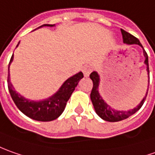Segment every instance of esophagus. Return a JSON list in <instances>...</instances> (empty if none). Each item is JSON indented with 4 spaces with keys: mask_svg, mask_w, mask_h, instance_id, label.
Here are the masks:
<instances>
[{
    "mask_svg": "<svg viewBox=\"0 0 155 155\" xmlns=\"http://www.w3.org/2000/svg\"><path fill=\"white\" fill-rule=\"evenodd\" d=\"M92 71H93V68L90 67V66H86V67L83 68V69H82L83 74H84V75H85L86 77L89 76V74H91Z\"/></svg>",
    "mask_w": 155,
    "mask_h": 155,
    "instance_id": "34e87169",
    "label": "esophagus"
}]
</instances>
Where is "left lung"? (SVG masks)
Masks as SVG:
<instances>
[{
    "label": "left lung",
    "mask_w": 155,
    "mask_h": 155,
    "mask_svg": "<svg viewBox=\"0 0 155 155\" xmlns=\"http://www.w3.org/2000/svg\"><path fill=\"white\" fill-rule=\"evenodd\" d=\"M121 32H122V35H123V40H124V44H127V45H139L142 47L140 41L138 40V38H136V37H134L133 35H131L130 33L127 32V31H125L123 29H121ZM143 54H144V56L146 58L145 59V64L147 65V73H148V77H149L148 56H147V52L145 51V50H143ZM90 78H91V80L93 81V83H94L93 89H92V92H91V94H90L91 100L93 102V104H94V109H95L96 113L104 120L108 121V122H118V121L124 120L126 118H128L129 117L135 114L137 110H139L141 109L142 104H144V101H145L146 97H147V94H146V96L141 100V103L133 110H128V111L113 110L112 108L110 107V105H108L104 102L103 99H102V97L99 95V91H98L99 84V74H97V72L94 71V72L91 73ZM148 83H149V79H148Z\"/></svg>",
    "instance_id": "obj_1"
}]
</instances>
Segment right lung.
Listing matches in <instances>:
<instances>
[{"mask_svg":"<svg viewBox=\"0 0 155 155\" xmlns=\"http://www.w3.org/2000/svg\"><path fill=\"white\" fill-rule=\"evenodd\" d=\"M55 25H44L41 26H54ZM40 26V27H41ZM19 45H17V46ZM14 59L12 56L9 65ZM83 78V74L81 72L74 74L72 77L68 78L65 82L62 84L59 91L55 94L51 98L43 100V101H31L25 99L20 94L15 92L13 85L10 82L9 71L8 74V87L10 95L14 100V104L19 108V110L23 112L28 117L41 122H49L56 119L63 112L68 100L69 99L72 93L77 87L78 83L81 79Z\"/></svg>","mask_w":155,"mask_h":155,"instance_id":"right-lung-1","label":"right lung"}]
</instances>
